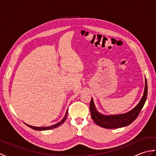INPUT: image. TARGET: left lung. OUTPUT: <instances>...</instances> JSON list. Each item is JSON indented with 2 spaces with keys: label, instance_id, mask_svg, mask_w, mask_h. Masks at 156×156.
I'll use <instances>...</instances> for the list:
<instances>
[{
  "label": "left lung",
  "instance_id": "left-lung-1",
  "mask_svg": "<svg viewBox=\"0 0 156 156\" xmlns=\"http://www.w3.org/2000/svg\"><path fill=\"white\" fill-rule=\"evenodd\" d=\"M145 85L144 93L141 101L133 109L124 114L112 115H105L101 114L95 107L93 99L91 98L90 111L91 117L95 123L105 129H117L123 127L131 124L138 117L141 110L144 107L145 101H146L147 96V84L146 78H145Z\"/></svg>",
  "mask_w": 156,
  "mask_h": 156
}]
</instances>
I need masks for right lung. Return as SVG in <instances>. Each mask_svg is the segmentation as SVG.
Instances as JSON below:
<instances>
[{"label": "right lung", "mask_w": 156, "mask_h": 156, "mask_svg": "<svg viewBox=\"0 0 156 156\" xmlns=\"http://www.w3.org/2000/svg\"><path fill=\"white\" fill-rule=\"evenodd\" d=\"M67 115H68V110L67 111H66V115L64 116V119H62V120L58 122V123H56L54 125H51V126H49V127H34V126H31V125H27L25 123L26 125H27L29 127H30L33 129H34V130H37V131H45V130H49V129H54V128H56L59 127V126H60L63 122H64L65 120L66 119V117H67Z\"/></svg>", "instance_id": "obj_1"}]
</instances>
